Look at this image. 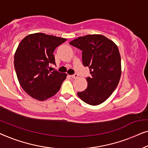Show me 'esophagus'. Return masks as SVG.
I'll return each instance as SVG.
<instances>
[{
	"label": "esophagus",
	"instance_id": "obj_1",
	"mask_svg": "<svg viewBox=\"0 0 148 148\" xmlns=\"http://www.w3.org/2000/svg\"><path fill=\"white\" fill-rule=\"evenodd\" d=\"M72 77V78H77L78 77V75L77 74H73V75H71V76H70Z\"/></svg>",
	"mask_w": 148,
	"mask_h": 148
}]
</instances>
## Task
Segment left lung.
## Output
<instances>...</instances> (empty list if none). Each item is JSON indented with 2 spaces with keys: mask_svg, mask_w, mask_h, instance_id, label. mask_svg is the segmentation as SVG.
<instances>
[{
  "mask_svg": "<svg viewBox=\"0 0 148 148\" xmlns=\"http://www.w3.org/2000/svg\"><path fill=\"white\" fill-rule=\"evenodd\" d=\"M82 51V63L90 69L86 90L77 95L84 103L98 105L114 92L121 75V56L116 45L102 35H87L70 41Z\"/></svg>",
  "mask_w": 148,
  "mask_h": 148,
  "instance_id": "8db88e82",
  "label": "left lung"
}]
</instances>
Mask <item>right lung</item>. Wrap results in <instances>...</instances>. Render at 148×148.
<instances>
[{
  "instance_id": "right-lung-1",
  "label": "right lung",
  "mask_w": 148,
  "mask_h": 148,
  "mask_svg": "<svg viewBox=\"0 0 148 148\" xmlns=\"http://www.w3.org/2000/svg\"><path fill=\"white\" fill-rule=\"evenodd\" d=\"M66 39L36 33L28 35L18 45L14 66L18 82L27 94L43 101L55 95L67 74L51 71L55 65L53 54Z\"/></svg>"
}]
</instances>
